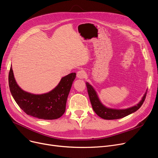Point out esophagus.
Here are the masks:
<instances>
[{
	"label": "esophagus",
	"mask_w": 158,
	"mask_h": 158,
	"mask_svg": "<svg viewBox=\"0 0 158 158\" xmlns=\"http://www.w3.org/2000/svg\"><path fill=\"white\" fill-rule=\"evenodd\" d=\"M86 77V72L84 70H80L77 73V77L78 79H84Z\"/></svg>",
	"instance_id": "esophagus-1"
}]
</instances>
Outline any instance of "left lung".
<instances>
[{
    "label": "left lung",
    "mask_w": 158,
    "mask_h": 158,
    "mask_svg": "<svg viewBox=\"0 0 158 158\" xmlns=\"http://www.w3.org/2000/svg\"><path fill=\"white\" fill-rule=\"evenodd\" d=\"M86 85L87 86L89 98H90L94 111L100 118L108 120L123 118L138 110L143 105L144 101H145L147 92L146 90L141 100L137 105L125 109H114L108 108L102 104L94 87L89 84L88 82H86Z\"/></svg>",
    "instance_id": "1"
}]
</instances>
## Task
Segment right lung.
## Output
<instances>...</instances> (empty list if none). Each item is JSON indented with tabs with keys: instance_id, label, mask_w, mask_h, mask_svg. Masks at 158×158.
<instances>
[{
	"instance_id": "obj_1",
	"label": "right lung",
	"mask_w": 158,
	"mask_h": 158,
	"mask_svg": "<svg viewBox=\"0 0 158 158\" xmlns=\"http://www.w3.org/2000/svg\"><path fill=\"white\" fill-rule=\"evenodd\" d=\"M75 77L76 73H71L62 77L52 90L34 94L23 90L18 85L11 66L9 86L13 99L26 114L40 119H56L65 112L68 96Z\"/></svg>"
}]
</instances>
